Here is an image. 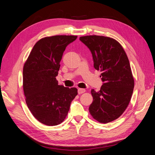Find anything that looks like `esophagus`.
Returning <instances> with one entry per match:
<instances>
[{
  "label": "esophagus",
  "mask_w": 155,
  "mask_h": 155,
  "mask_svg": "<svg viewBox=\"0 0 155 155\" xmlns=\"http://www.w3.org/2000/svg\"><path fill=\"white\" fill-rule=\"evenodd\" d=\"M86 91L85 88H78V92L79 94H83Z\"/></svg>",
  "instance_id": "34e87169"
}]
</instances>
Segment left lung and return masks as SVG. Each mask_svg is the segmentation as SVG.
I'll return each instance as SVG.
<instances>
[{"label": "left lung", "mask_w": 155, "mask_h": 155, "mask_svg": "<svg viewBox=\"0 0 155 155\" xmlns=\"http://www.w3.org/2000/svg\"><path fill=\"white\" fill-rule=\"evenodd\" d=\"M91 50L94 67L101 72L100 91L92 89V116L107 124L118 118L127 107L134 86L129 61L121 45L110 37L87 35L79 37Z\"/></svg>", "instance_id": "1"}]
</instances>
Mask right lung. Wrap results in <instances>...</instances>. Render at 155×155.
I'll return each instance as SVG.
<instances>
[{"label":"right lung","instance_id":"1","mask_svg":"<svg viewBox=\"0 0 155 155\" xmlns=\"http://www.w3.org/2000/svg\"><path fill=\"white\" fill-rule=\"evenodd\" d=\"M76 39L75 35L44 37L35 43L24 64L26 103L33 116L45 125L62 123L78 95L76 88L59 85L55 78L65 48Z\"/></svg>","mask_w":155,"mask_h":155}]
</instances>
